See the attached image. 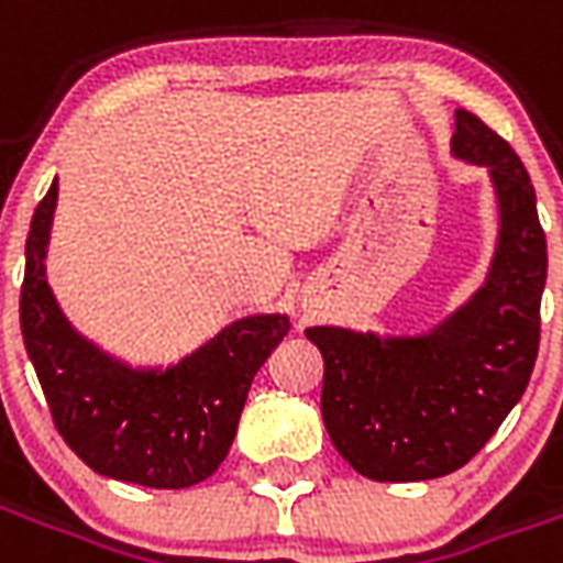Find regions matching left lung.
<instances>
[{
    "label": "left lung",
    "instance_id": "obj_1",
    "mask_svg": "<svg viewBox=\"0 0 563 563\" xmlns=\"http://www.w3.org/2000/svg\"><path fill=\"white\" fill-rule=\"evenodd\" d=\"M452 153L488 168L500 210L495 258L471 301L424 334L305 331L325 362L331 443L377 483H419L464 467L519 404L537 362L549 258L531 177L471 111H455Z\"/></svg>",
    "mask_w": 563,
    "mask_h": 563
}]
</instances>
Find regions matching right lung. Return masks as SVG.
<instances>
[{"instance_id":"1","label":"right lung","mask_w":563,"mask_h":563,"mask_svg":"<svg viewBox=\"0 0 563 563\" xmlns=\"http://www.w3.org/2000/svg\"><path fill=\"white\" fill-rule=\"evenodd\" d=\"M56 180L32 213L20 329L56 431L87 467L120 483L189 488L229 455L246 391L289 317L256 313L172 367H132L71 329L47 286Z\"/></svg>"}]
</instances>
